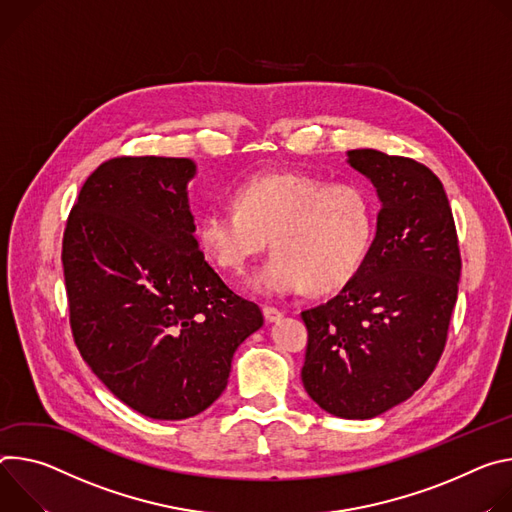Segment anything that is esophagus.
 Here are the masks:
<instances>
[{"label":"esophagus","instance_id":"obj_1","mask_svg":"<svg viewBox=\"0 0 512 512\" xmlns=\"http://www.w3.org/2000/svg\"><path fill=\"white\" fill-rule=\"evenodd\" d=\"M262 313H264V319H266L268 323H274V321H278V319L282 317V311L276 309V307H272V305H264V307H262Z\"/></svg>","mask_w":512,"mask_h":512}]
</instances>
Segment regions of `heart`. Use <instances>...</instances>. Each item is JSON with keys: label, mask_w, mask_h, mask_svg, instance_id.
<instances>
[{"label": "heart", "mask_w": 512, "mask_h": 512, "mask_svg": "<svg viewBox=\"0 0 512 512\" xmlns=\"http://www.w3.org/2000/svg\"><path fill=\"white\" fill-rule=\"evenodd\" d=\"M232 207L209 209L197 221V244L223 272L240 274L270 248L254 274L264 295H313L346 289L362 270L374 236L370 195L352 183H327L301 170H278L242 181Z\"/></svg>", "instance_id": "obj_1"}]
</instances>
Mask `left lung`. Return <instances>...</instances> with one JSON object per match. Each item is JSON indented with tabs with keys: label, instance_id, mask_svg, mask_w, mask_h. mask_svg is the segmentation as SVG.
I'll use <instances>...</instances> for the list:
<instances>
[{
	"label": "left lung",
	"instance_id": "left-lung-1",
	"mask_svg": "<svg viewBox=\"0 0 512 512\" xmlns=\"http://www.w3.org/2000/svg\"><path fill=\"white\" fill-rule=\"evenodd\" d=\"M382 201L358 276L331 301L303 311V386L327 413L372 419L407 401L435 370L458 301L456 221L433 170L407 156L348 152Z\"/></svg>",
	"mask_w": 512,
	"mask_h": 512
}]
</instances>
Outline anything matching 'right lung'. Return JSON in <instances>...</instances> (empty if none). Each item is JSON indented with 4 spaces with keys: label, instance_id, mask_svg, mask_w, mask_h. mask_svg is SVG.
I'll return each instance as SVG.
<instances>
[{
    "label": "right lung",
    "instance_id": "obj_1",
    "mask_svg": "<svg viewBox=\"0 0 512 512\" xmlns=\"http://www.w3.org/2000/svg\"><path fill=\"white\" fill-rule=\"evenodd\" d=\"M189 158L116 156L81 187L63 234L75 346L150 419L205 411L262 311L225 285L193 236Z\"/></svg>",
    "mask_w": 512,
    "mask_h": 512
}]
</instances>
